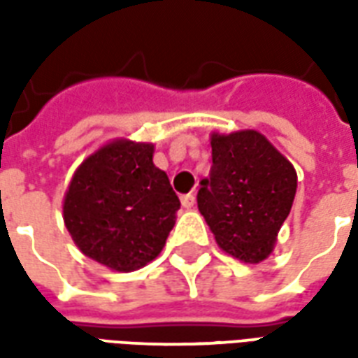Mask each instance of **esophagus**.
Segmentation results:
<instances>
[{
	"mask_svg": "<svg viewBox=\"0 0 358 358\" xmlns=\"http://www.w3.org/2000/svg\"><path fill=\"white\" fill-rule=\"evenodd\" d=\"M180 201H182V207H184V209H192V207L195 205V195L194 194L182 195V199H180Z\"/></svg>",
	"mask_w": 358,
	"mask_h": 358,
	"instance_id": "esophagus-1",
	"label": "esophagus"
}]
</instances>
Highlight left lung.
<instances>
[{"label": "left lung", "instance_id": "left-lung-1", "mask_svg": "<svg viewBox=\"0 0 358 358\" xmlns=\"http://www.w3.org/2000/svg\"><path fill=\"white\" fill-rule=\"evenodd\" d=\"M213 166L199 182L197 207L218 248L243 263L272 253L297 189L293 164L255 130L213 134Z\"/></svg>", "mask_w": 358, "mask_h": 358}]
</instances>
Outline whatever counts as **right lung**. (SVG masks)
<instances>
[{
	"instance_id": "obj_1",
	"label": "right lung",
	"mask_w": 358,
	"mask_h": 358,
	"mask_svg": "<svg viewBox=\"0 0 358 358\" xmlns=\"http://www.w3.org/2000/svg\"><path fill=\"white\" fill-rule=\"evenodd\" d=\"M178 209L166 172L153 164V145L118 140L74 172L63 217L84 255L130 272L161 253Z\"/></svg>"
}]
</instances>
